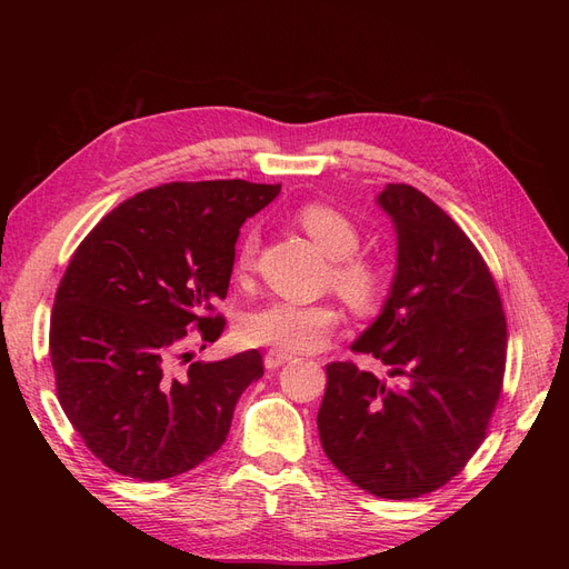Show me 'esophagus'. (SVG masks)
<instances>
[{
	"label": "esophagus",
	"mask_w": 569,
	"mask_h": 569,
	"mask_svg": "<svg viewBox=\"0 0 569 569\" xmlns=\"http://www.w3.org/2000/svg\"><path fill=\"white\" fill-rule=\"evenodd\" d=\"M291 358H295L291 353H284V351H278V349H270V351H266L263 363H266L268 370H274V368H280V366L289 363Z\"/></svg>",
	"instance_id": "esophagus-1"
}]
</instances>
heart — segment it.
<instances>
[{
	"instance_id": "heart-1",
	"label": "heart",
	"mask_w": 569,
	"mask_h": 569,
	"mask_svg": "<svg viewBox=\"0 0 569 569\" xmlns=\"http://www.w3.org/2000/svg\"><path fill=\"white\" fill-rule=\"evenodd\" d=\"M299 228L330 258V284L353 311L368 313L385 295V272L368 258L353 256L360 247V232L343 213L325 203H308L297 213ZM256 234L247 232L237 249V270H247L253 261ZM339 325V311L332 303H289L270 301L242 320V337L261 347L284 353L316 351Z\"/></svg>"
}]
</instances>
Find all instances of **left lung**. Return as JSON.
Masks as SVG:
<instances>
[{
  "label": "left lung",
  "mask_w": 569,
  "mask_h": 569,
  "mask_svg": "<svg viewBox=\"0 0 569 569\" xmlns=\"http://www.w3.org/2000/svg\"><path fill=\"white\" fill-rule=\"evenodd\" d=\"M375 201L393 222L396 272L351 349L380 358L403 389L330 363L318 432L356 487L403 501L443 487L485 441L508 337L485 258L451 216L410 184H387Z\"/></svg>",
  "instance_id": "1"
}]
</instances>
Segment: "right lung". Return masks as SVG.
<instances>
[{
    "label": "right lung",
    "mask_w": 569,
    "mask_h": 569,
    "mask_svg": "<svg viewBox=\"0 0 569 569\" xmlns=\"http://www.w3.org/2000/svg\"><path fill=\"white\" fill-rule=\"evenodd\" d=\"M280 194L247 180L170 182L97 222L51 311L59 401L84 446L118 475L159 481L211 458L242 391L263 377L256 349L178 370L189 327L216 341L244 220ZM189 358V353H182Z\"/></svg>",
    "instance_id": "obj_1"
}]
</instances>
